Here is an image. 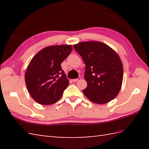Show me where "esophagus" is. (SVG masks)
I'll list each match as a JSON object with an SVG mask.
<instances>
[{
    "label": "esophagus",
    "instance_id": "1",
    "mask_svg": "<svg viewBox=\"0 0 149 149\" xmlns=\"http://www.w3.org/2000/svg\"><path fill=\"white\" fill-rule=\"evenodd\" d=\"M81 77H78V78H77V79H72V81L74 82V83H75V82H77V81H79V80H81Z\"/></svg>",
    "mask_w": 149,
    "mask_h": 149
}]
</instances>
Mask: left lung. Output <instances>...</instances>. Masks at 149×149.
I'll list each match as a JSON object with an SVG mask.
<instances>
[{"label": "left lung", "mask_w": 149, "mask_h": 149, "mask_svg": "<svg viewBox=\"0 0 149 149\" xmlns=\"http://www.w3.org/2000/svg\"><path fill=\"white\" fill-rule=\"evenodd\" d=\"M83 58L87 87L83 90L91 102L102 104L118 94L123 81V66L117 53L100 42H81L74 45Z\"/></svg>", "instance_id": "left-lung-1"}]
</instances>
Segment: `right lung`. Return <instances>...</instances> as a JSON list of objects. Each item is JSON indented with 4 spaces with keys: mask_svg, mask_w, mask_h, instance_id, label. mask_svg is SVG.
<instances>
[{
    "mask_svg": "<svg viewBox=\"0 0 149 149\" xmlns=\"http://www.w3.org/2000/svg\"><path fill=\"white\" fill-rule=\"evenodd\" d=\"M72 50V45L47 47L31 59L25 81L31 97L42 105H50L59 100L69 84L61 63Z\"/></svg>",
    "mask_w": 149,
    "mask_h": 149,
    "instance_id": "1",
    "label": "right lung"
}]
</instances>
